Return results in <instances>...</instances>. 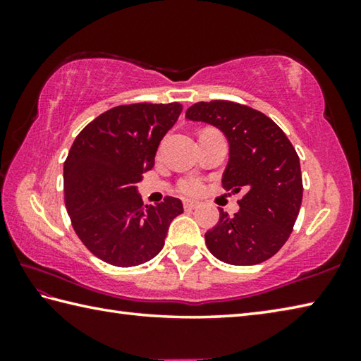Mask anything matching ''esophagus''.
<instances>
[{"label": "esophagus", "instance_id": "1", "mask_svg": "<svg viewBox=\"0 0 361 361\" xmlns=\"http://www.w3.org/2000/svg\"><path fill=\"white\" fill-rule=\"evenodd\" d=\"M183 205H185V209L186 210H194V209H197V207H199V202H197V200H185V204H183Z\"/></svg>", "mask_w": 361, "mask_h": 361}]
</instances>
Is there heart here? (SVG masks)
Segmentation results:
<instances>
[{"label":"heart","instance_id":"heart-1","mask_svg":"<svg viewBox=\"0 0 361 361\" xmlns=\"http://www.w3.org/2000/svg\"><path fill=\"white\" fill-rule=\"evenodd\" d=\"M180 189L185 194H199L202 191V183H200L197 178H186L181 181Z\"/></svg>","mask_w":361,"mask_h":361}]
</instances>
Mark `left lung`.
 <instances>
[{
    "instance_id": "8db88e82",
    "label": "left lung",
    "mask_w": 361,
    "mask_h": 361,
    "mask_svg": "<svg viewBox=\"0 0 361 361\" xmlns=\"http://www.w3.org/2000/svg\"><path fill=\"white\" fill-rule=\"evenodd\" d=\"M186 119L223 133L229 146L223 188L245 192L234 216L219 209V221L205 234L210 253L234 266L269 259L288 240L301 209V166L290 140L266 114L234 102H199Z\"/></svg>"
}]
</instances>
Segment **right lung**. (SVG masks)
Returning <instances> with one entry per match:
<instances>
[{
    "mask_svg": "<svg viewBox=\"0 0 361 361\" xmlns=\"http://www.w3.org/2000/svg\"><path fill=\"white\" fill-rule=\"evenodd\" d=\"M180 103H135L108 109L76 137L63 164L65 205L90 253L118 267L143 264L161 252L170 223L183 213L176 197L143 205L138 183L154 167Z\"/></svg>",
    "mask_w": 361,
    "mask_h": 361,
    "instance_id": "right-lung-1",
    "label": "right lung"
}]
</instances>
